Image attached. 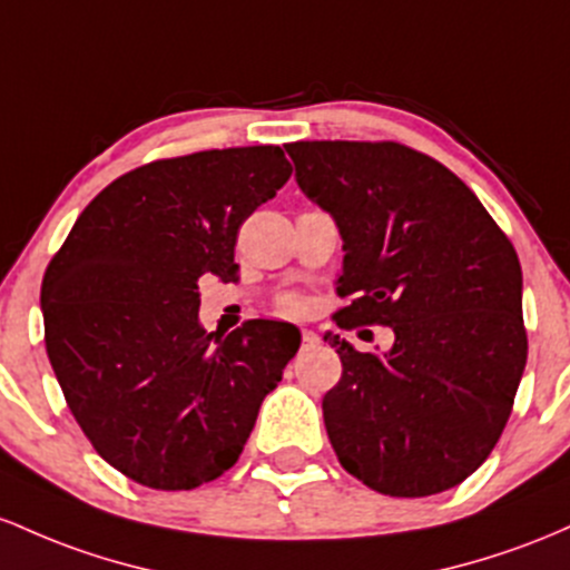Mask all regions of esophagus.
<instances>
[{
    "mask_svg": "<svg viewBox=\"0 0 570 570\" xmlns=\"http://www.w3.org/2000/svg\"><path fill=\"white\" fill-rule=\"evenodd\" d=\"M302 342H304V347H315V344L320 342V336L315 334V331L304 328V331H302Z\"/></svg>",
    "mask_w": 570,
    "mask_h": 570,
    "instance_id": "34e87169",
    "label": "esophagus"
}]
</instances>
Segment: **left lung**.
Segmentation results:
<instances>
[{"mask_svg":"<svg viewBox=\"0 0 570 570\" xmlns=\"http://www.w3.org/2000/svg\"><path fill=\"white\" fill-rule=\"evenodd\" d=\"M296 183L342 236V328H393L385 353L328 331L342 380L323 420L344 471L395 498L444 492L501 439L528 361L522 268L452 175L395 142L285 145Z\"/></svg>","mask_w":570,"mask_h":570,"instance_id":"left-lung-1","label":"left lung"}]
</instances>
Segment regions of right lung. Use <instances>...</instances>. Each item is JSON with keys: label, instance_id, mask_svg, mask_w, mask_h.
Wrapping results in <instances>:
<instances>
[{"label": "right lung", "instance_id": "1", "mask_svg": "<svg viewBox=\"0 0 570 570\" xmlns=\"http://www.w3.org/2000/svg\"><path fill=\"white\" fill-rule=\"evenodd\" d=\"M277 145L153 161L82 209L42 279L45 347L75 420L112 469L156 490L239 460L302 344L277 320L199 325V277L236 283L234 245L291 177Z\"/></svg>", "mask_w": 570, "mask_h": 570}]
</instances>
